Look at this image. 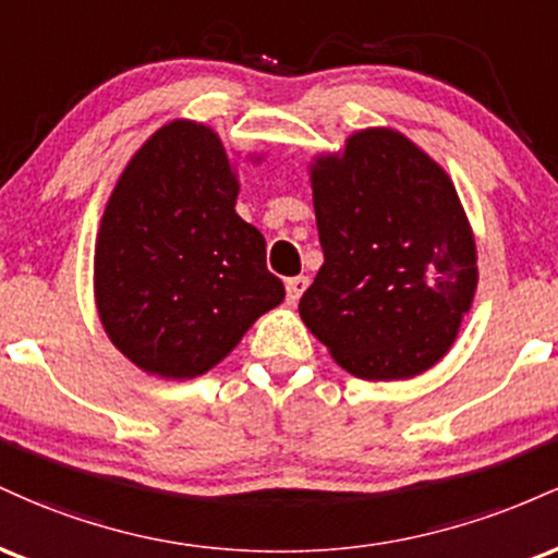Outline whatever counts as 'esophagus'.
Here are the masks:
<instances>
[{
  "label": "esophagus",
  "mask_w": 558,
  "mask_h": 558,
  "mask_svg": "<svg viewBox=\"0 0 558 558\" xmlns=\"http://www.w3.org/2000/svg\"><path fill=\"white\" fill-rule=\"evenodd\" d=\"M306 286H310V278H306V275H296V278H288V283H286L288 304H296V301L301 299V293L306 291Z\"/></svg>",
  "instance_id": "34e87169"
}]
</instances>
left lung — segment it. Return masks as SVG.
<instances>
[{"label":"left lung","mask_w":558,"mask_h":558,"mask_svg":"<svg viewBox=\"0 0 558 558\" xmlns=\"http://www.w3.org/2000/svg\"><path fill=\"white\" fill-rule=\"evenodd\" d=\"M325 262L299 315L364 380H407L444 360L477 288L472 228L451 178L390 128L312 165Z\"/></svg>","instance_id":"left-lung-1"}]
</instances>
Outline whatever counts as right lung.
<instances>
[{
	"label": "right lung",
	"mask_w": 558,
	"mask_h": 558,
	"mask_svg": "<svg viewBox=\"0 0 558 558\" xmlns=\"http://www.w3.org/2000/svg\"><path fill=\"white\" fill-rule=\"evenodd\" d=\"M235 196L226 146L191 120L159 128L114 185L94 296L110 341L144 373L204 375L283 301L265 235L235 215Z\"/></svg>",
	"instance_id": "add662e5"
}]
</instances>
